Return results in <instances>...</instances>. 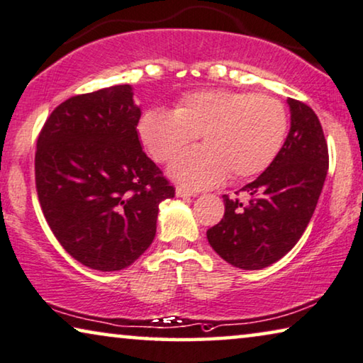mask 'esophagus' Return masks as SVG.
I'll return each instance as SVG.
<instances>
[{
    "label": "esophagus",
    "instance_id": "esophagus-1",
    "mask_svg": "<svg viewBox=\"0 0 363 363\" xmlns=\"http://www.w3.org/2000/svg\"><path fill=\"white\" fill-rule=\"evenodd\" d=\"M176 196H177V197H184V199H187V197L194 196V192H191V191H189V189L182 187V186H177V187H176Z\"/></svg>",
    "mask_w": 363,
    "mask_h": 363
}]
</instances>
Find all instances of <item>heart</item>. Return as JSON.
Returning <instances> with one entry per match:
<instances>
[{
  "instance_id": "b5f03b06",
  "label": "heart",
  "mask_w": 363,
  "mask_h": 363,
  "mask_svg": "<svg viewBox=\"0 0 363 363\" xmlns=\"http://www.w3.org/2000/svg\"><path fill=\"white\" fill-rule=\"evenodd\" d=\"M289 116L275 97L230 89L186 94L174 111L151 109L138 122V135L151 158L171 160L199 135L203 145L184 150L169 176L189 189H208L261 174L282 150Z\"/></svg>"
}]
</instances>
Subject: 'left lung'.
Returning <instances> with one entry per match:
<instances>
[{
  "label": "left lung",
  "instance_id": "1",
  "mask_svg": "<svg viewBox=\"0 0 363 363\" xmlns=\"http://www.w3.org/2000/svg\"><path fill=\"white\" fill-rule=\"evenodd\" d=\"M290 130L275 160L241 189L251 200L223 196L225 215L207 231L213 251L231 266L257 270L277 262L310 223L328 174V145L311 107L286 99Z\"/></svg>",
  "mask_w": 363,
  "mask_h": 363
}]
</instances>
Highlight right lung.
Masks as SVG:
<instances>
[{"instance_id": "obj_1", "label": "right lung", "mask_w": 363, "mask_h": 363, "mask_svg": "<svg viewBox=\"0 0 363 363\" xmlns=\"http://www.w3.org/2000/svg\"><path fill=\"white\" fill-rule=\"evenodd\" d=\"M133 88L118 84L62 102L37 140L35 187L58 242L83 266L113 272L156 235L174 187L138 140Z\"/></svg>"}]
</instances>
